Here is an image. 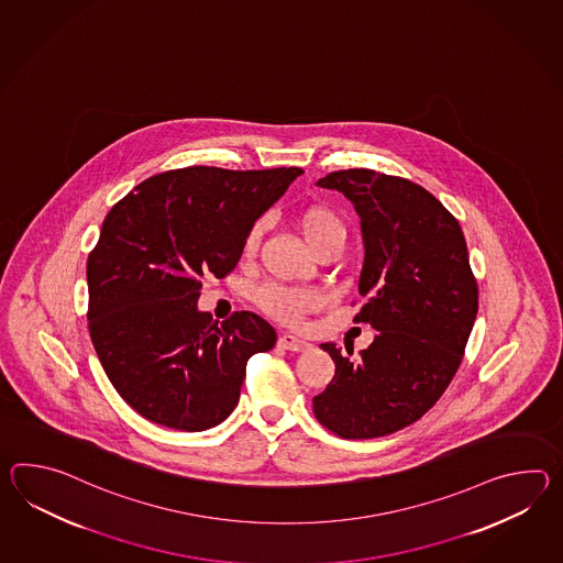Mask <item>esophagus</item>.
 I'll use <instances>...</instances> for the list:
<instances>
[{"mask_svg":"<svg viewBox=\"0 0 563 563\" xmlns=\"http://www.w3.org/2000/svg\"><path fill=\"white\" fill-rule=\"evenodd\" d=\"M278 347H283V350L287 351H307L311 347V343L309 341H305L302 338H297V335H290V333H283L280 338H278Z\"/></svg>","mask_w":563,"mask_h":563,"instance_id":"esophagus-1","label":"esophagus"}]
</instances>
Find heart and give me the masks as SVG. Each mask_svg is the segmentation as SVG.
<instances>
[{
  "label": "heart",
  "instance_id": "b5f03b06",
  "mask_svg": "<svg viewBox=\"0 0 563 563\" xmlns=\"http://www.w3.org/2000/svg\"><path fill=\"white\" fill-rule=\"evenodd\" d=\"M299 230L311 251L323 246V244H329V242L343 244L345 234H347V228L341 220V216L327 206H311V208L302 210L299 216ZM261 232H263V225L256 224L246 238L244 251L249 254L256 251ZM258 302L264 311L273 314L278 321L295 323V321H299L302 312L311 311L317 299L312 292H307V290L271 287L264 288L258 297Z\"/></svg>",
  "mask_w": 563,
  "mask_h": 563
}]
</instances>
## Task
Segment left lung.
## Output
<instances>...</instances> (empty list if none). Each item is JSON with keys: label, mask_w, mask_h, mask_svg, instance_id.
<instances>
[{"label": "left lung", "mask_w": 563, "mask_h": 563, "mask_svg": "<svg viewBox=\"0 0 563 563\" xmlns=\"http://www.w3.org/2000/svg\"><path fill=\"white\" fill-rule=\"evenodd\" d=\"M360 216L363 238L355 321L377 331L351 357L335 343L325 391L312 398L321 424L360 440L391 434L420 420L449 388L475 325L478 288L461 224L440 201L404 177L345 169L321 177Z\"/></svg>", "instance_id": "obj_1"}]
</instances>
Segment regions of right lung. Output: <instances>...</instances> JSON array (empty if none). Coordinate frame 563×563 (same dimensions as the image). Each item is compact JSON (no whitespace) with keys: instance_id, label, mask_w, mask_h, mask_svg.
<instances>
[{"instance_id":"obj_1","label":"right lung","mask_w":563,"mask_h":563,"mask_svg":"<svg viewBox=\"0 0 563 563\" xmlns=\"http://www.w3.org/2000/svg\"><path fill=\"white\" fill-rule=\"evenodd\" d=\"M300 167L194 165L153 175L117 201L87 263L88 329L121 398L150 422L201 432L236 408L246 363L275 347L263 317L198 309L201 278L236 268L252 225Z\"/></svg>"}]
</instances>
